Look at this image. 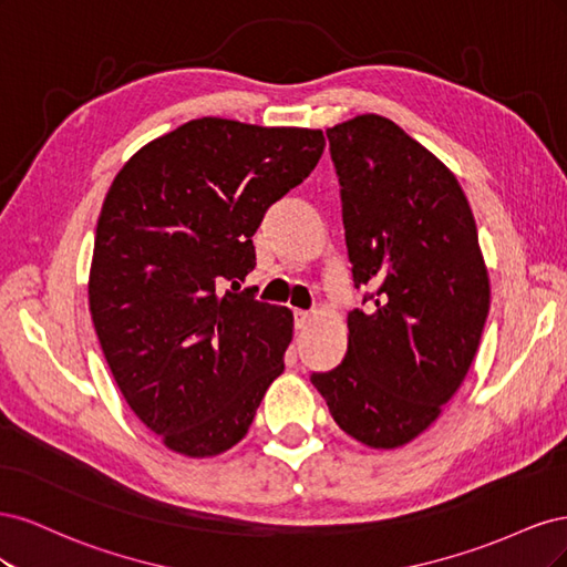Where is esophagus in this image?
I'll list each match as a JSON object with an SVG mask.
<instances>
[{"label": "esophagus", "instance_id": "obj_1", "mask_svg": "<svg viewBox=\"0 0 567 567\" xmlns=\"http://www.w3.org/2000/svg\"><path fill=\"white\" fill-rule=\"evenodd\" d=\"M293 321H296V329L302 331V329H307V326H310L312 315L310 312H302V310H296L293 312Z\"/></svg>", "mask_w": 567, "mask_h": 567}]
</instances>
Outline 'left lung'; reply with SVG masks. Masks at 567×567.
<instances>
[{
	"label": "left lung",
	"instance_id": "1",
	"mask_svg": "<svg viewBox=\"0 0 567 567\" xmlns=\"http://www.w3.org/2000/svg\"><path fill=\"white\" fill-rule=\"evenodd\" d=\"M354 288L342 362L310 381L373 450L421 435L466 379L489 312L471 205L431 151L381 115L326 130Z\"/></svg>",
	"mask_w": 567,
	"mask_h": 567
}]
</instances>
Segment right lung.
Segmentation results:
<instances>
[{
    "label": "right lung",
    "mask_w": 567,
    "mask_h": 567,
    "mask_svg": "<svg viewBox=\"0 0 567 567\" xmlns=\"http://www.w3.org/2000/svg\"><path fill=\"white\" fill-rule=\"evenodd\" d=\"M321 153L319 130L198 117L113 179L94 236L92 321L130 409L169 450H231L284 371L293 315L238 288L265 213Z\"/></svg>",
    "instance_id": "add662e5"
}]
</instances>
